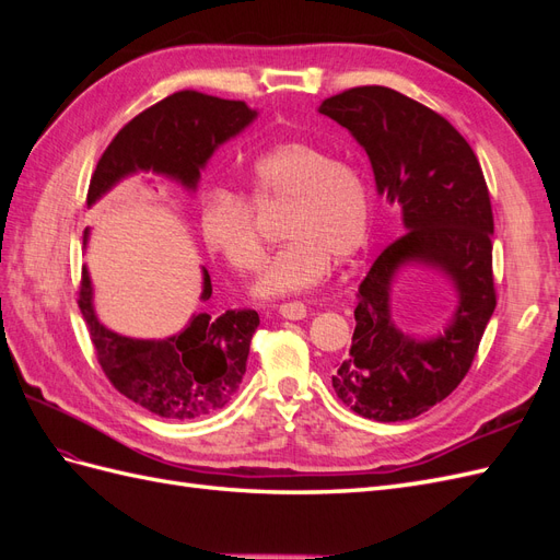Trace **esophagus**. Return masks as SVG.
<instances>
[{
  "label": "esophagus",
  "mask_w": 560,
  "mask_h": 560,
  "mask_svg": "<svg viewBox=\"0 0 560 560\" xmlns=\"http://www.w3.org/2000/svg\"><path fill=\"white\" fill-rule=\"evenodd\" d=\"M278 313L284 317V319H303L308 315V308L303 306L301 301H290V303H282V306L278 308Z\"/></svg>",
  "instance_id": "obj_1"
}]
</instances>
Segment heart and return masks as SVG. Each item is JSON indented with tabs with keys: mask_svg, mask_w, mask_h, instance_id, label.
I'll list each match as a JSON object with an SVG mask.
<instances>
[{
	"mask_svg": "<svg viewBox=\"0 0 560 560\" xmlns=\"http://www.w3.org/2000/svg\"><path fill=\"white\" fill-rule=\"evenodd\" d=\"M249 200L264 208L290 200L282 238L254 282L261 299L294 296L325 282L331 257L348 261L371 233V194L352 165L336 163L311 142H282L266 149L249 165ZM202 238L238 273L261 264V243L249 202L226 189H214L200 206Z\"/></svg>",
	"mask_w": 560,
	"mask_h": 560,
	"instance_id": "1",
	"label": "heart"
}]
</instances>
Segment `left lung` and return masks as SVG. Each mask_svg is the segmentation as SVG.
I'll list each match as a JSON object with an SVG mask.
<instances>
[{
	"label": "left lung",
	"mask_w": 560,
	"mask_h": 560,
	"mask_svg": "<svg viewBox=\"0 0 560 560\" xmlns=\"http://www.w3.org/2000/svg\"><path fill=\"white\" fill-rule=\"evenodd\" d=\"M317 112L366 151L378 196L401 210L404 224L360 284L350 354L331 385L362 418L411 420L460 385L495 311L488 186L463 135L393 89H350ZM409 265L444 272L458 294L450 325L430 339L401 332L392 319V287Z\"/></svg>",
	"instance_id": "obj_1"
}]
</instances>
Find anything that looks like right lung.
I'll return each instance as SVG.
<instances>
[{"instance_id":"right-lung-1","label":"right lung","mask_w":560,"mask_h":560,"mask_svg":"<svg viewBox=\"0 0 560 560\" xmlns=\"http://www.w3.org/2000/svg\"><path fill=\"white\" fill-rule=\"evenodd\" d=\"M257 109L241 100H222L198 91H179L144 109L118 130L97 161L86 206H95L114 186L135 175L154 173L196 191L200 171L214 151L241 135ZM89 229L83 231V245ZM212 296L210 273L202 268L200 301ZM79 308L109 383L118 393L161 418L191 420L229 404L238 389L252 334L259 327L257 311H198L179 334L144 341L107 329L93 308L89 268L81 270Z\"/></svg>"}]
</instances>
